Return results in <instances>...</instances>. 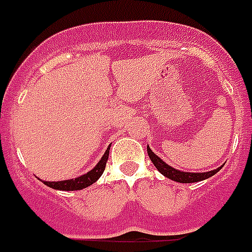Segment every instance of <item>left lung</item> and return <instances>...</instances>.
<instances>
[{
    "label": "left lung",
    "mask_w": 252,
    "mask_h": 252,
    "mask_svg": "<svg viewBox=\"0 0 252 252\" xmlns=\"http://www.w3.org/2000/svg\"><path fill=\"white\" fill-rule=\"evenodd\" d=\"M147 152H148V156H150L151 161L154 162V165L158 168V172L161 174H164L166 178L169 180L176 181V182L180 183H192V182H199V181L207 180L209 177L215 176L219 170H220L222 166L215 169V170H211V172H204V173H189V172H181V170H177V169L172 168L170 165H168L166 162L161 160L158 155L154 154L150 147L147 146Z\"/></svg>",
    "instance_id": "8db88e82"
}]
</instances>
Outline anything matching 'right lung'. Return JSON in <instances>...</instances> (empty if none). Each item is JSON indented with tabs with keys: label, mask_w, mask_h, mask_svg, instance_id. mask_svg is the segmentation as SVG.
<instances>
[{
	"label": "right lung",
	"mask_w": 252,
	"mask_h": 252,
	"mask_svg": "<svg viewBox=\"0 0 252 252\" xmlns=\"http://www.w3.org/2000/svg\"><path fill=\"white\" fill-rule=\"evenodd\" d=\"M109 150L105 151V154L102 155L101 160L98 161V164L94 166L92 170L87 173V174H83V176L78 177V178H74V180H66V181H57V182H49V181H44L48 187H52L54 190H62V191H75V190H82V189H86V187L91 186L92 183H94L96 181L101 177V174L105 170V165L108 158H109Z\"/></svg>",
	"instance_id": "1"
}]
</instances>
